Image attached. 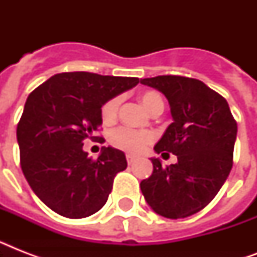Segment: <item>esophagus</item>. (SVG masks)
Instances as JSON below:
<instances>
[{"mask_svg": "<svg viewBox=\"0 0 257 257\" xmlns=\"http://www.w3.org/2000/svg\"><path fill=\"white\" fill-rule=\"evenodd\" d=\"M126 161H128V164H133L135 161H136V157L133 156V155H126Z\"/></svg>", "mask_w": 257, "mask_h": 257, "instance_id": "1", "label": "esophagus"}]
</instances>
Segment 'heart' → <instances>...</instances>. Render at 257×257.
Wrapping results in <instances>:
<instances>
[{
  "label": "heart",
  "mask_w": 257,
  "mask_h": 257,
  "mask_svg": "<svg viewBox=\"0 0 257 257\" xmlns=\"http://www.w3.org/2000/svg\"><path fill=\"white\" fill-rule=\"evenodd\" d=\"M139 100L149 113L163 112L164 101L161 96L155 90H147L139 96ZM121 98L113 97L102 105L101 108V120L106 125L114 122L118 114ZM153 141V135L148 131H132V129L117 128L109 135V143L117 149H121L128 153H141Z\"/></svg>",
  "instance_id": "obj_1"
}]
</instances>
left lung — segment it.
<instances>
[{"instance_id": "left-lung-1", "label": "left lung", "mask_w": 257, "mask_h": 257, "mask_svg": "<svg viewBox=\"0 0 257 257\" xmlns=\"http://www.w3.org/2000/svg\"><path fill=\"white\" fill-rule=\"evenodd\" d=\"M140 82L163 93L171 106L173 122L155 152L177 156V163L167 167L152 157L153 172L141 181V192L157 215H195L211 203L231 172L237 124L227 100L200 80L157 76Z\"/></svg>"}]
</instances>
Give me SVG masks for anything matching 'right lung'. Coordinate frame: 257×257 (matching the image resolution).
<instances>
[{
    "label": "right lung",
    "mask_w": 257,
    "mask_h": 257,
    "mask_svg": "<svg viewBox=\"0 0 257 257\" xmlns=\"http://www.w3.org/2000/svg\"><path fill=\"white\" fill-rule=\"evenodd\" d=\"M139 84L136 77L89 72L58 73L36 88L17 125L21 168L42 203L69 219H82L104 207L113 180L126 168L124 152L102 147L88 157L85 139L102 124L101 108Z\"/></svg>",
    "instance_id": "obj_1"
}]
</instances>
